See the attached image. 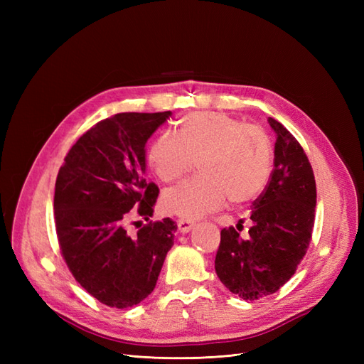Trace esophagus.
<instances>
[{
    "mask_svg": "<svg viewBox=\"0 0 364 364\" xmlns=\"http://www.w3.org/2000/svg\"><path fill=\"white\" fill-rule=\"evenodd\" d=\"M193 226H194V222L193 220H188V218H179L178 220V228H179V230L182 234H185V232H190V230L193 229Z\"/></svg>",
    "mask_w": 364,
    "mask_h": 364,
    "instance_id": "obj_1",
    "label": "esophagus"
}]
</instances>
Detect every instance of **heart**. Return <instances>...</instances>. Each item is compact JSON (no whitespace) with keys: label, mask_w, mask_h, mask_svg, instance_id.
<instances>
[{"label":"heart","mask_w":364,"mask_h":364,"mask_svg":"<svg viewBox=\"0 0 364 364\" xmlns=\"http://www.w3.org/2000/svg\"><path fill=\"white\" fill-rule=\"evenodd\" d=\"M272 141L266 130L222 112H194L178 123V135L162 132L147 151L150 168L162 182H174L199 161L200 176L164 193L168 213L199 218L258 197L270 178Z\"/></svg>","instance_id":"heart-1"}]
</instances>
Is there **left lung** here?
Here are the masks:
<instances>
[{
  "mask_svg": "<svg viewBox=\"0 0 364 364\" xmlns=\"http://www.w3.org/2000/svg\"><path fill=\"white\" fill-rule=\"evenodd\" d=\"M269 123L278 135L273 171L267 186L252 203V226L245 238L234 226L222 229L215 255L220 281L246 301L278 291L293 277L310 246L314 226L316 181L311 164L279 121L269 118Z\"/></svg>",
  "mask_w": 364,
  "mask_h": 364,
  "instance_id": "obj_1",
  "label": "left lung"
}]
</instances>
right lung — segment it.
I'll return each instance as SVG.
<instances>
[{
    "label": "right lung",
    "mask_w": 364,
    "mask_h": 364,
    "mask_svg": "<svg viewBox=\"0 0 364 364\" xmlns=\"http://www.w3.org/2000/svg\"><path fill=\"white\" fill-rule=\"evenodd\" d=\"M167 112H123L98 121L77 139L59 168L54 220L60 253L70 272L97 301L129 308L153 291L178 229L173 220H149L159 188L147 182L146 142ZM138 223V222H135Z\"/></svg>",
    "instance_id": "right-lung-1"
}]
</instances>
